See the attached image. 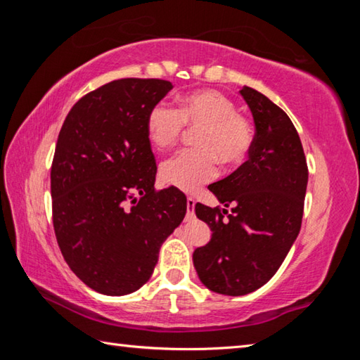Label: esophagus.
Masks as SVG:
<instances>
[{
    "label": "esophagus",
    "instance_id": "obj_1",
    "mask_svg": "<svg viewBox=\"0 0 360 360\" xmlns=\"http://www.w3.org/2000/svg\"><path fill=\"white\" fill-rule=\"evenodd\" d=\"M193 206H195V200H193L192 197H187V214H186V221H192V219H195Z\"/></svg>",
    "mask_w": 360,
    "mask_h": 360
}]
</instances>
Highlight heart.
<instances>
[{"mask_svg": "<svg viewBox=\"0 0 360 360\" xmlns=\"http://www.w3.org/2000/svg\"><path fill=\"white\" fill-rule=\"evenodd\" d=\"M186 125L198 130L195 146L162 163V178L168 184L193 192L214 179L219 160L235 167L252 148V129L243 115L236 114L233 101L217 90H197L179 101V111L167 103H157L146 119L150 144L163 150L174 146L184 135Z\"/></svg>", "mask_w": 360, "mask_h": 360, "instance_id": "heart-1", "label": "heart"}]
</instances>
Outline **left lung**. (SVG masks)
I'll use <instances>...</instances> for the list:
<instances>
[{
    "label": "left lung",
    "instance_id": "1",
    "mask_svg": "<svg viewBox=\"0 0 360 360\" xmlns=\"http://www.w3.org/2000/svg\"><path fill=\"white\" fill-rule=\"evenodd\" d=\"M238 94L255 127L249 158L210 186L224 208L195 205L212 233L193 251V266L206 288L230 297L257 290L281 266L302 227L308 184L307 158L289 115L251 87Z\"/></svg>",
    "mask_w": 360,
    "mask_h": 360
}]
</instances>
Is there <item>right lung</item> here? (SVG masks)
<instances>
[{
	"instance_id": "add662e5",
	"label": "right lung",
	"mask_w": 360,
	"mask_h": 360,
	"mask_svg": "<svg viewBox=\"0 0 360 360\" xmlns=\"http://www.w3.org/2000/svg\"><path fill=\"white\" fill-rule=\"evenodd\" d=\"M173 85L119 79L82 96L66 115L51 169L53 230L75 275L105 295L149 281L158 251L187 211L179 188H154L146 131L152 106Z\"/></svg>"
}]
</instances>
